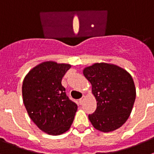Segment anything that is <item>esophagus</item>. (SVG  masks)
Segmentation results:
<instances>
[{
    "label": "esophagus",
    "mask_w": 154,
    "mask_h": 154,
    "mask_svg": "<svg viewBox=\"0 0 154 154\" xmlns=\"http://www.w3.org/2000/svg\"><path fill=\"white\" fill-rule=\"evenodd\" d=\"M84 99H85V96H82V97L81 99H79V104L80 105H82V103H83Z\"/></svg>",
    "instance_id": "1"
}]
</instances>
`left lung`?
Returning a JSON list of instances; mask_svg holds the SVG:
<instances>
[{
    "label": "left lung",
    "instance_id": "obj_1",
    "mask_svg": "<svg viewBox=\"0 0 154 154\" xmlns=\"http://www.w3.org/2000/svg\"><path fill=\"white\" fill-rule=\"evenodd\" d=\"M97 102L89 119L95 129L108 133L123 126L133 109L136 88L127 71L113 64L95 63L84 69Z\"/></svg>",
    "mask_w": 154,
    "mask_h": 154
}]
</instances>
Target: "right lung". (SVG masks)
<instances>
[{
    "label": "right lung",
    "instance_id": "obj_1",
    "mask_svg": "<svg viewBox=\"0 0 154 154\" xmlns=\"http://www.w3.org/2000/svg\"><path fill=\"white\" fill-rule=\"evenodd\" d=\"M70 68L69 64L42 62L31 69L23 81V102L27 112L36 126L49 135L68 131L78 109L62 85Z\"/></svg>",
    "mask_w": 154,
    "mask_h": 154
}]
</instances>
